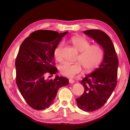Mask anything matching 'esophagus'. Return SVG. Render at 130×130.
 I'll return each instance as SVG.
<instances>
[{
    "label": "esophagus",
    "mask_w": 130,
    "mask_h": 130,
    "mask_svg": "<svg viewBox=\"0 0 130 130\" xmlns=\"http://www.w3.org/2000/svg\"><path fill=\"white\" fill-rule=\"evenodd\" d=\"M69 83H70V84H73L74 82V80L70 78V79L69 80Z\"/></svg>",
    "instance_id": "1"
}]
</instances>
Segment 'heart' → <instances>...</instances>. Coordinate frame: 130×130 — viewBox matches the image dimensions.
Here are the masks:
<instances>
[{
    "label": "heart",
    "instance_id": "heart-1",
    "mask_svg": "<svg viewBox=\"0 0 130 130\" xmlns=\"http://www.w3.org/2000/svg\"><path fill=\"white\" fill-rule=\"evenodd\" d=\"M70 42L78 52H80L77 61L75 63L66 62L60 67L61 74L67 77H73L82 71V66L87 72L91 71L100 63L104 56L103 48L99 45H92L86 38L80 36H74L70 38ZM63 44H59L54 52L56 60H62V49Z\"/></svg>",
    "mask_w": 130,
    "mask_h": 130
}]
</instances>
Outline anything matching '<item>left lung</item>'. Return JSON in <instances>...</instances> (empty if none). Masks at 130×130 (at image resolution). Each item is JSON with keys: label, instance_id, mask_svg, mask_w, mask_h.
Listing matches in <instances>:
<instances>
[{"label": "left lung", "instance_id": "obj_1", "mask_svg": "<svg viewBox=\"0 0 130 130\" xmlns=\"http://www.w3.org/2000/svg\"><path fill=\"white\" fill-rule=\"evenodd\" d=\"M84 32L103 47L104 52V59L99 67L81 81L84 93L76 99L80 109L92 112L103 107L115 90L119 62L113 42L105 32L97 29Z\"/></svg>", "mask_w": 130, "mask_h": 130}]
</instances>
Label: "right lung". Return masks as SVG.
Listing matches in <instances>:
<instances>
[{"instance_id":"obj_1","label":"right lung","mask_w":130,"mask_h":130,"mask_svg":"<svg viewBox=\"0 0 130 130\" xmlns=\"http://www.w3.org/2000/svg\"><path fill=\"white\" fill-rule=\"evenodd\" d=\"M68 33L37 30L31 33L19 48L15 62L16 84L23 98L31 107L42 110L53 103L58 89L68 85V78L56 76L46 79L45 74H56L54 52Z\"/></svg>"}]
</instances>
